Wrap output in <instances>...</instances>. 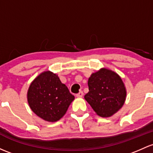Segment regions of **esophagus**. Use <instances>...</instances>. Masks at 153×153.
<instances>
[{"instance_id": "34e87169", "label": "esophagus", "mask_w": 153, "mask_h": 153, "mask_svg": "<svg viewBox=\"0 0 153 153\" xmlns=\"http://www.w3.org/2000/svg\"><path fill=\"white\" fill-rule=\"evenodd\" d=\"M83 92L82 91H80L79 92L76 94V97H83Z\"/></svg>"}]
</instances>
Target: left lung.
Returning <instances> with one entry per match:
<instances>
[{
  "mask_svg": "<svg viewBox=\"0 0 153 153\" xmlns=\"http://www.w3.org/2000/svg\"><path fill=\"white\" fill-rule=\"evenodd\" d=\"M89 92L85 100L97 115L109 117L125 103L126 89L120 75L112 70L102 68L92 73L88 81Z\"/></svg>",
  "mask_w": 153,
  "mask_h": 153,
  "instance_id": "left-lung-1",
  "label": "left lung"
}]
</instances>
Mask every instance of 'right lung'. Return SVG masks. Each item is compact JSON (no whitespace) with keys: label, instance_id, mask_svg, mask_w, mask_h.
Returning a JSON list of instances; mask_svg holds the SVG:
<instances>
[{"label":"right lung","instance_id":"obj_1","mask_svg":"<svg viewBox=\"0 0 153 153\" xmlns=\"http://www.w3.org/2000/svg\"><path fill=\"white\" fill-rule=\"evenodd\" d=\"M27 98L33 113L45 121L53 123L65 114L75 97L56 74L46 71L30 83Z\"/></svg>","mask_w":153,"mask_h":153}]
</instances>
